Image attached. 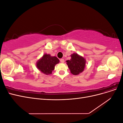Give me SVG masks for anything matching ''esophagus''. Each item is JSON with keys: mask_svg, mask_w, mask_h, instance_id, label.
Instances as JSON below:
<instances>
[{"mask_svg": "<svg viewBox=\"0 0 123 123\" xmlns=\"http://www.w3.org/2000/svg\"><path fill=\"white\" fill-rule=\"evenodd\" d=\"M60 62H62V63H64V62H65L64 59H63V58H61V59H60Z\"/></svg>", "mask_w": 123, "mask_h": 123, "instance_id": "1", "label": "esophagus"}]
</instances>
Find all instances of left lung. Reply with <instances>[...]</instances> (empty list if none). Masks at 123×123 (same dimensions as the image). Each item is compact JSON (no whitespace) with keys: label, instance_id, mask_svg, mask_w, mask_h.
Wrapping results in <instances>:
<instances>
[{"label":"left lung","instance_id":"8db88e82","mask_svg":"<svg viewBox=\"0 0 123 123\" xmlns=\"http://www.w3.org/2000/svg\"><path fill=\"white\" fill-rule=\"evenodd\" d=\"M71 56V58L67 61V64L70 70L71 73L73 75H78L84 71L86 60L84 57L76 53H73Z\"/></svg>","mask_w":123,"mask_h":123}]
</instances>
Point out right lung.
<instances>
[{"label":"right lung","mask_w":123,"mask_h":123,"mask_svg":"<svg viewBox=\"0 0 123 123\" xmlns=\"http://www.w3.org/2000/svg\"><path fill=\"white\" fill-rule=\"evenodd\" d=\"M59 60L56 56H51L50 54H44L43 57L36 64L37 68L43 73L49 75L54 70L55 66L59 63Z\"/></svg>","instance_id":"add662e5"}]
</instances>
